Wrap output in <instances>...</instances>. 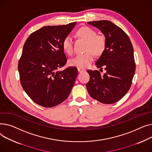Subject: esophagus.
<instances>
[{
	"label": "esophagus",
	"mask_w": 152,
	"mask_h": 152,
	"mask_svg": "<svg viewBox=\"0 0 152 152\" xmlns=\"http://www.w3.org/2000/svg\"><path fill=\"white\" fill-rule=\"evenodd\" d=\"M77 69H78V71L79 72H84V71L85 70V69H83V68H77Z\"/></svg>",
	"instance_id": "1"
}]
</instances>
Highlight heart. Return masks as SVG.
<instances>
[{
    "instance_id": "obj_1",
    "label": "heart",
    "mask_w": 152,
    "mask_h": 152,
    "mask_svg": "<svg viewBox=\"0 0 152 152\" xmlns=\"http://www.w3.org/2000/svg\"><path fill=\"white\" fill-rule=\"evenodd\" d=\"M77 34L78 36L87 41L85 51L82 55H78L70 59V66L79 68H86L90 66L94 59V53L99 55L104 51L105 47V40L102 35H97L95 31L88 27L80 28ZM62 48L67 54L71 55L73 53V41L70 35H67L62 42Z\"/></svg>"
}]
</instances>
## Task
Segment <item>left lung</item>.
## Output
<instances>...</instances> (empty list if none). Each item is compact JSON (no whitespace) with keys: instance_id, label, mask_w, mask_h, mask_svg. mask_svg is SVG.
I'll list each match as a JSON object with an SVG mask.
<instances>
[{"instance_id":"obj_1","label":"left lung","mask_w":152,"mask_h":152,"mask_svg":"<svg viewBox=\"0 0 152 152\" xmlns=\"http://www.w3.org/2000/svg\"><path fill=\"white\" fill-rule=\"evenodd\" d=\"M88 23L99 29L105 37V49L96 65L101 69L104 67L106 72L101 75L99 70H87L90 77L86 83L87 90L94 99L103 104H113L129 91L135 74L132 45L128 35L110 21Z\"/></svg>"}]
</instances>
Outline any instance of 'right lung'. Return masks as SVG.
Returning a JSON list of instances; mask_svg holds the SVG:
<instances>
[{
	"label": "right lung",
	"mask_w": 152,
	"mask_h": 152,
	"mask_svg": "<svg viewBox=\"0 0 152 152\" xmlns=\"http://www.w3.org/2000/svg\"><path fill=\"white\" fill-rule=\"evenodd\" d=\"M75 24L43 27L24 43L18 62L21 85L31 99L42 107H52L64 101L74 85L77 69H59L67 61L62 42Z\"/></svg>",
	"instance_id": "add662e5"
}]
</instances>
